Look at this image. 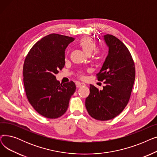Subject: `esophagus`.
Segmentation results:
<instances>
[{
	"label": "esophagus",
	"instance_id": "esophagus-1",
	"mask_svg": "<svg viewBox=\"0 0 157 157\" xmlns=\"http://www.w3.org/2000/svg\"><path fill=\"white\" fill-rule=\"evenodd\" d=\"M76 87H77V88H79V87H81V86L85 85V83H80V82H78V83H76Z\"/></svg>",
	"mask_w": 157,
	"mask_h": 157
}]
</instances>
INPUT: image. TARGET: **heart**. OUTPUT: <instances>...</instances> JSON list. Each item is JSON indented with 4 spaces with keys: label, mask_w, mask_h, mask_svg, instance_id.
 I'll return each mask as SVG.
<instances>
[{
    "label": "heart",
    "mask_w": 157,
    "mask_h": 157,
    "mask_svg": "<svg viewBox=\"0 0 157 157\" xmlns=\"http://www.w3.org/2000/svg\"><path fill=\"white\" fill-rule=\"evenodd\" d=\"M78 45L87 55H91L93 53V52L95 50V49L97 48V44L95 43V41L92 38L88 36H84L83 37H81L78 40ZM95 55L98 56V52L95 50ZM78 76L81 78H83V72H79L78 74Z\"/></svg>",
    "instance_id": "b5f03b06"
}]
</instances>
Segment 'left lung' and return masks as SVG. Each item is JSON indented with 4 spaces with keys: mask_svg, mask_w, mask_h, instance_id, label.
I'll return each mask as SVG.
<instances>
[{
    "mask_svg": "<svg viewBox=\"0 0 157 157\" xmlns=\"http://www.w3.org/2000/svg\"><path fill=\"white\" fill-rule=\"evenodd\" d=\"M109 53L100 72L98 81L105 85L100 90L90 85V94L85 101L88 114L95 120H111L125 109L128 103L135 77V64L128 49L113 35L104 36Z\"/></svg>",
    "mask_w": 157,
    "mask_h": 157,
    "instance_id": "1",
    "label": "left lung"
}]
</instances>
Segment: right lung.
Masks as SVG:
<instances>
[{"label":"right lung","instance_id":"right-lung-1","mask_svg":"<svg viewBox=\"0 0 157 157\" xmlns=\"http://www.w3.org/2000/svg\"><path fill=\"white\" fill-rule=\"evenodd\" d=\"M74 38L52 34L32 47L25 59L23 84L27 99L43 117L55 119L67 111L76 90L72 81L62 85L55 75L65 65V49Z\"/></svg>","mask_w":157,"mask_h":157}]
</instances>
